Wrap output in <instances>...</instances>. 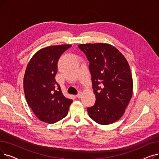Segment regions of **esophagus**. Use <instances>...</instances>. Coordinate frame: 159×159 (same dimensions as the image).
Wrapping results in <instances>:
<instances>
[{"instance_id": "1", "label": "esophagus", "mask_w": 159, "mask_h": 159, "mask_svg": "<svg viewBox=\"0 0 159 159\" xmlns=\"http://www.w3.org/2000/svg\"><path fill=\"white\" fill-rule=\"evenodd\" d=\"M81 96H82V92H79L77 95H76V97H77V98H80L81 97Z\"/></svg>"}]
</instances>
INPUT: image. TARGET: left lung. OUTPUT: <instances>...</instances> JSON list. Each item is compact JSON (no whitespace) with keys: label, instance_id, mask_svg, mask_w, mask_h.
<instances>
[{"label":"left lung","instance_id":"obj_1","mask_svg":"<svg viewBox=\"0 0 159 159\" xmlns=\"http://www.w3.org/2000/svg\"><path fill=\"white\" fill-rule=\"evenodd\" d=\"M89 61L95 94V105L88 107L89 117L107 125L120 119L131 101L133 82L129 65L115 46L107 43L79 44Z\"/></svg>","mask_w":159,"mask_h":159}]
</instances>
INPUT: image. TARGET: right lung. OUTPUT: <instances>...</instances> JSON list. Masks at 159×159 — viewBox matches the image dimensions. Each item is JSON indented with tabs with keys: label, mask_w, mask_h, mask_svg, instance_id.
Instances as JSON below:
<instances>
[{
	"label": "right lung",
	"mask_w": 159,
	"mask_h": 159,
	"mask_svg": "<svg viewBox=\"0 0 159 159\" xmlns=\"http://www.w3.org/2000/svg\"><path fill=\"white\" fill-rule=\"evenodd\" d=\"M70 44L42 48L31 57L25 71L23 85L26 101L41 121L54 124L68 114L73 100L66 98L55 80L57 62Z\"/></svg>",
	"instance_id": "obj_1"
}]
</instances>
